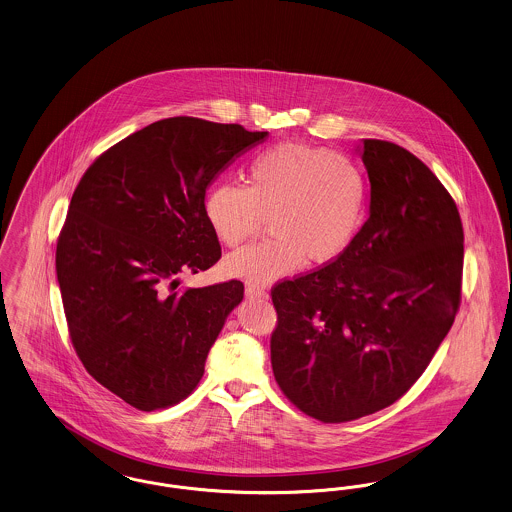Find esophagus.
Returning a JSON list of instances; mask_svg holds the SVG:
<instances>
[{
  "mask_svg": "<svg viewBox=\"0 0 512 512\" xmlns=\"http://www.w3.org/2000/svg\"><path fill=\"white\" fill-rule=\"evenodd\" d=\"M245 292L248 298H258V300H266L267 296H269L266 289L256 287V285H246Z\"/></svg>",
  "mask_w": 512,
  "mask_h": 512,
  "instance_id": "34e87169",
  "label": "esophagus"
}]
</instances>
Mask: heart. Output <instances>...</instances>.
Here are the masks:
<instances>
[{"mask_svg": "<svg viewBox=\"0 0 512 512\" xmlns=\"http://www.w3.org/2000/svg\"><path fill=\"white\" fill-rule=\"evenodd\" d=\"M365 178L346 156L302 141L267 147L248 166L246 185L223 181L204 197L216 239L239 245L269 216L271 237L225 258L229 275L267 285L308 264L338 260L359 233Z\"/></svg>", "mask_w": 512, "mask_h": 512, "instance_id": "heart-1", "label": "heart"}]
</instances>
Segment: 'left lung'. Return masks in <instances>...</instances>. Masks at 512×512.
I'll list each match as a JSON object with an SVG mask.
<instances>
[{
    "label": "left lung",
    "mask_w": 512,
    "mask_h": 512,
    "mask_svg": "<svg viewBox=\"0 0 512 512\" xmlns=\"http://www.w3.org/2000/svg\"><path fill=\"white\" fill-rule=\"evenodd\" d=\"M369 218L329 266L271 290V367L300 411L346 423L417 382L461 302L463 225L440 179L400 145L361 139Z\"/></svg>",
    "instance_id": "left-lung-1"
}]
</instances>
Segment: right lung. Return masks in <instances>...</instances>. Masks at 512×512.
Wrapping results in <instances>:
<instances>
[{
  "mask_svg": "<svg viewBox=\"0 0 512 512\" xmlns=\"http://www.w3.org/2000/svg\"><path fill=\"white\" fill-rule=\"evenodd\" d=\"M267 132L191 116L116 143L80 179L57 241L74 350L89 375L135 409L187 398L245 294L241 281L178 292L183 273L222 258L204 218L212 181Z\"/></svg>",
  "mask_w": 512,
  "mask_h": 512,
  "instance_id": "1",
  "label": "right lung"
}]
</instances>
